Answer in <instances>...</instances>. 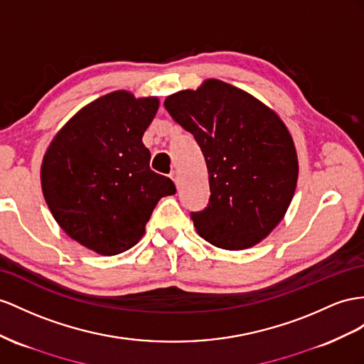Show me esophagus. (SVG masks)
Segmentation results:
<instances>
[{
	"instance_id": "obj_1",
	"label": "esophagus",
	"mask_w": 364,
	"mask_h": 364,
	"mask_svg": "<svg viewBox=\"0 0 364 364\" xmlns=\"http://www.w3.org/2000/svg\"><path fill=\"white\" fill-rule=\"evenodd\" d=\"M171 176H172V180H173V183H175L176 186H178V184H180V176H178V172H176V171H173V172L171 173Z\"/></svg>"
}]
</instances>
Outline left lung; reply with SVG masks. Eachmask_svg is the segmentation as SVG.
<instances>
[{
	"label": "left lung",
	"mask_w": 364,
	"mask_h": 364,
	"mask_svg": "<svg viewBox=\"0 0 364 364\" xmlns=\"http://www.w3.org/2000/svg\"><path fill=\"white\" fill-rule=\"evenodd\" d=\"M164 107L206 160L210 198L206 209L191 213L197 234L226 250L258 245L284 218L296 188V149L283 119L215 78L172 93Z\"/></svg>",
	"instance_id": "8db88e82"
}]
</instances>
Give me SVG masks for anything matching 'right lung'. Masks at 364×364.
I'll return each mask as SVG.
<instances>
[{
	"label": "right lung",
	"mask_w": 364,
	"mask_h": 364,
	"mask_svg": "<svg viewBox=\"0 0 364 364\" xmlns=\"http://www.w3.org/2000/svg\"><path fill=\"white\" fill-rule=\"evenodd\" d=\"M160 100L115 90L81 107L46 149L41 189L55 221L81 246L117 255L135 246L152 212L176 192L151 171L143 135Z\"/></svg>",
	"instance_id": "obj_1"
}]
</instances>
